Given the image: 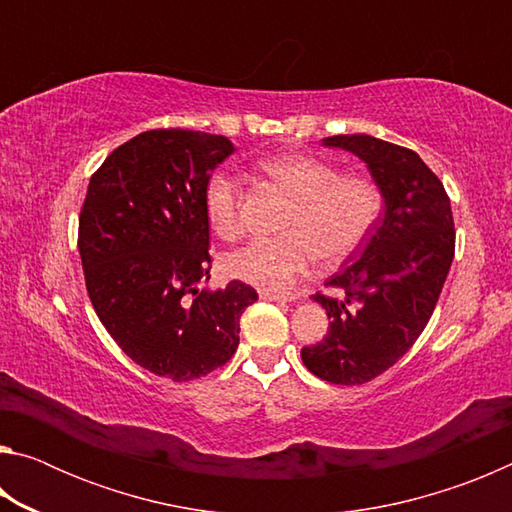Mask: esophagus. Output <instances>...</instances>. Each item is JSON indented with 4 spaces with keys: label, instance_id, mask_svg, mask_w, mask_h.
<instances>
[{
    "label": "esophagus",
    "instance_id": "1",
    "mask_svg": "<svg viewBox=\"0 0 512 512\" xmlns=\"http://www.w3.org/2000/svg\"><path fill=\"white\" fill-rule=\"evenodd\" d=\"M259 298H262V300H273V302H291L293 300V298L282 296V293H273V291H262V293H259Z\"/></svg>",
    "mask_w": 512,
    "mask_h": 512
}]
</instances>
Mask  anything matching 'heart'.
I'll list each match as a JSON object with an SVG mask.
<instances>
[{
	"mask_svg": "<svg viewBox=\"0 0 512 512\" xmlns=\"http://www.w3.org/2000/svg\"><path fill=\"white\" fill-rule=\"evenodd\" d=\"M296 207L282 225V239H253L225 255V273L273 293H287L318 259L325 266L343 264L366 244L384 210V194L372 178L341 176L314 155H275L262 162ZM244 189L230 169H216L203 189V210L210 228L223 241L244 232Z\"/></svg>",
	"mask_w": 512,
	"mask_h": 512,
	"instance_id": "obj_1",
	"label": "heart"
}]
</instances>
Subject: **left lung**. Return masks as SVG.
I'll list each match as a JSON object with an SVG mask.
<instances>
[{
	"mask_svg": "<svg viewBox=\"0 0 512 512\" xmlns=\"http://www.w3.org/2000/svg\"><path fill=\"white\" fill-rule=\"evenodd\" d=\"M368 164L384 212L361 253L316 293L332 320L325 339L302 348V363L329 384L357 386L379 377L418 341L436 309L454 259L449 196L420 155L370 135L323 140Z\"/></svg>",
	"mask_w": 512,
	"mask_h": 512,
	"instance_id": "8db88e82",
	"label": "left lung"
}]
</instances>
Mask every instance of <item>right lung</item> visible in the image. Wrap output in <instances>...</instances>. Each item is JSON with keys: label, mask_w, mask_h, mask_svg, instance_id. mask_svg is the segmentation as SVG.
I'll use <instances>...</instances> for the list:
<instances>
[{"label": "right lung", "mask_w": 512, "mask_h": 512, "mask_svg": "<svg viewBox=\"0 0 512 512\" xmlns=\"http://www.w3.org/2000/svg\"><path fill=\"white\" fill-rule=\"evenodd\" d=\"M232 151L223 135L155 128L90 178L79 216L88 296L119 348L158 377L192 381L228 363L257 300L239 280L198 289L212 268L203 189Z\"/></svg>", "instance_id": "right-lung-1"}]
</instances>
